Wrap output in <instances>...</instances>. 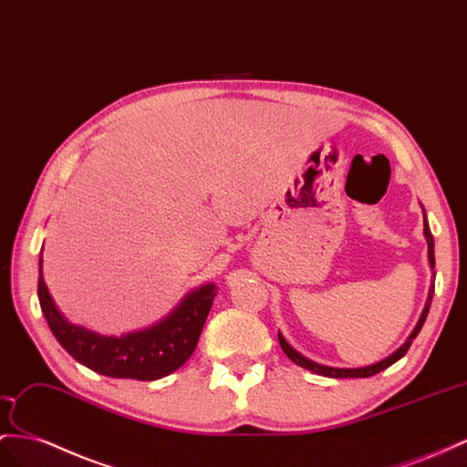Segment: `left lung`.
I'll return each mask as SVG.
<instances>
[{
    "label": "left lung",
    "instance_id": "left-lung-1",
    "mask_svg": "<svg viewBox=\"0 0 467 467\" xmlns=\"http://www.w3.org/2000/svg\"><path fill=\"white\" fill-rule=\"evenodd\" d=\"M424 236H426V243H428V258H430V266L434 268V265H436V260H434V238H432V233H430V226H428V221H426V214H424ZM432 296H434V284L430 285L428 300H426V307H424V312H422L420 319H418V324H416L414 331L410 333L409 341H406L399 351H394L390 357L382 358V361H380V363H377V365L361 367V368H333V367L317 365V363H314V361H309V358L302 357V355L297 353V351H294V349L290 348V345L285 343V339H284V337L280 336V333H278L280 348H282V351H284L285 355H288V357L292 358V361H294L296 365H300V367H304V368H307V370H312V373H317V375H324V377H329V379H349V377H351V379H365V377H373V375L380 373V370L389 368L392 363H397L399 358H402V357L406 355V351L410 349L412 341L416 339V336H418V333H420V329H422V326H424L426 316H428V312H430V304H432Z\"/></svg>",
    "mask_w": 467,
    "mask_h": 467
}]
</instances>
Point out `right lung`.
Masks as SVG:
<instances>
[{"label":"right lung","instance_id":"add662e5","mask_svg":"<svg viewBox=\"0 0 467 467\" xmlns=\"http://www.w3.org/2000/svg\"><path fill=\"white\" fill-rule=\"evenodd\" d=\"M39 304L53 336L78 363L106 377L158 380L182 367L195 351L199 336L213 306L214 285L207 284L189 294L175 312L150 329L124 337H102L99 333L70 326L57 312L47 290L39 260Z\"/></svg>","mask_w":467,"mask_h":467}]
</instances>
